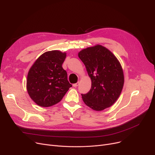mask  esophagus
<instances>
[{
    "instance_id": "obj_1",
    "label": "esophagus",
    "mask_w": 155,
    "mask_h": 155,
    "mask_svg": "<svg viewBox=\"0 0 155 155\" xmlns=\"http://www.w3.org/2000/svg\"><path fill=\"white\" fill-rule=\"evenodd\" d=\"M78 85H79V82H77V83H76V84H73V86L74 87H77L78 86Z\"/></svg>"
}]
</instances>
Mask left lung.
<instances>
[{"instance_id": "obj_1", "label": "left lung", "mask_w": 155, "mask_h": 155, "mask_svg": "<svg viewBox=\"0 0 155 155\" xmlns=\"http://www.w3.org/2000/svg\"><path fill=\"white\" fill-rule=\"evenodd\" d=\"M78 56L92 82L90 91L82 94L83 101L97 111L110 107L119 97L124 86V72L120 62L109 49L100 45L84 49Z\"/></svg>"}]
</instances>
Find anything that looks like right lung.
<instances>
[{"label": "right lung", "instance_id": "right-lung-1", "mask_svg": "<svg viewBox=\"0 0 155 155\" xmlns=\"http://www.w3.org/2000/svg\"><path fill=\"white\" fill-rule=\"evenodd\" d=\"M66 52L59 50L44 53L30 68L26 80L28 93L37 105L51 107L61 101L72 86L62 64Z\"/></svg>", "mask_w": 155, "mask_h": 155}]
</instances>
